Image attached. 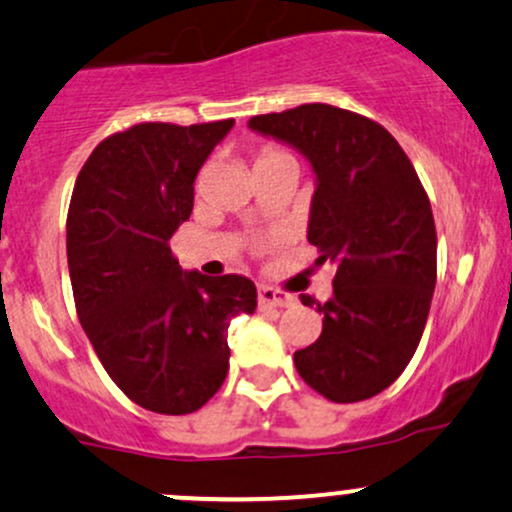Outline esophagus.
I'll return each instance as SVG.
<instances>
[{
	"label": "esophagus",
	"mask_w": 512,
	"mask_h": 512,
	"mask_svg": "<svg viewBox=\"0 0 512 512\" xmlns=\"http://www.w3.org/2000/svg\"><path fill=\"white\" fill-rule=\"evenodd\" d=\"M257 301H260V306L289 308V306H294L296 299L291 294H286V291L277 289V286L262 284V286H257Z\"/></svg>",
	"instance_id": "1"
}]
</instances>
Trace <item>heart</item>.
Masks as SVG:
<instances>
[{
    "label": "heart",
    "mask_w": 512,
    "mask_h": 512,
    "mask_svg": "<svg viewBox=\"0 0 512 512\" xmlns=\"http://www.w3.org/2000/svg\"><path fill=\"white\" fill-rule=\"evenodd\" d=\"M284 157H291V155L284 153V150L274 148V145H265V148H262L255 157V167L257 165H267V162H274V160H284Z\"/></svg>",
    "instance_id": "b5f03b06"
}]
</instances>
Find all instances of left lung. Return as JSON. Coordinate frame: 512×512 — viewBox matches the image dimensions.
Listing matches in <instances>:
<instances>
[{"mask_svg":"<svg viewBox=\"0 0 512 512\" xmlns=\"http://www.w3.org/2000/svg\"><path fill=\"white\" fill-rule=\"evenodd\" d=\"M247 126L299 148L316 172L308 243L333 262L323 333L294 352L301 379L333 403L389 389L423 338L437 282V233L413 162L381 123L330 104L252 116Z\"/></svg>","mask_w":512,"mask_h":512,"instance_id":"1","label":"left lung"}]
</instances>
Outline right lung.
<instances>
[{"label":"right lung","instance_id":"1","mask_svg":"<svg viewBox=\"0 0 512 512\" xmlns=\"http://www.w3.org/2000/svg\"><path fill=\"white\" fill-rule=\"evenodd\" d=\"M230 128L136 123L101 140L72 189L77 318L111 381L145 411L184 415L213 398L228 374L230 320L257 306L247 277L182 272L170 250L196 174Z\"/></svg>","mask_w":512,"mask_h":512}]
</instances>
